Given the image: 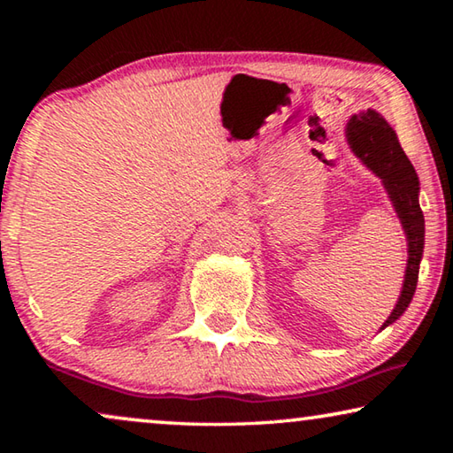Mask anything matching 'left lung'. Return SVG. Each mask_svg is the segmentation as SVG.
<instances>
[{"label": "left lung", "instance_id": "8db88e82", "mask_svg": "<svg viewBox=\"0 0 453 453\" xmlns=\"http://www.w3.org/2000/svg\"><path fill=\"white\" fill-rule=\"evenodd\" d=\"M346 137L351 151L381 180L397 211V218L402 221L405 237H408V267H405L402 296L389 318L383 321V329L394 324L408 310L411 297L416 294L426 234L424 213H421L418 197L419 180L397 142L395 132L375 110L351 116L346 126Z\"/></svg>", "mask_w": 453, "mask_h": 453}]
</instances>
